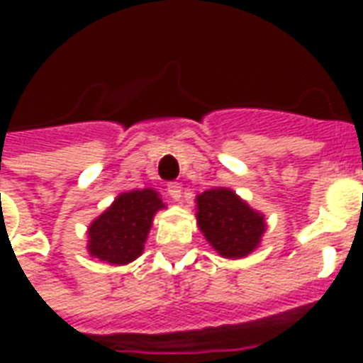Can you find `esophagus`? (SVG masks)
Here are the masks:
<instances>
[{
  "label": "esophagus",
  "instance_id": "obj_1",
  "mask_svg": "<svg viewBox=\"0 0 363 363\" xmlns=\"http://www.w3.org/2000/svg\"><path fill=\"white\" fill-rule=\"evenodd\" d=\"M167 194H169L171 199H175V201H179V199L182 198V188L179 182H169L167 184Z\"/></svg>",
  "mask_w": 363,
  "mask_h": 363
}]
</instances>
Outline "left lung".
<instances>
[{"label": "left lung", "mask_w": 363, "mask_h": 363, "mask_svg": "<svg viewBox=\"0 0 363 363\" xmlns=\"http://www.w3.org/2000/svg\"><path fill=\"white\" fill-rule=\"evenodd\" d=\"M198 224L224 258H242L252 252L265 230L264 216L228 188H211L199 194Z\"/></svg>", "instance_id": "8db88e82"}]
</instances>
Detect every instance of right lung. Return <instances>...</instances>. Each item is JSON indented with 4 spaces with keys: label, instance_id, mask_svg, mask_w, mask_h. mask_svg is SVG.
Returning a JSON list of instances; mask_svg holds the SVG:
<instances>
[{
    "label": "right lung",
    "instance_id": "1",
    "mask_svg": "<svg viewBox=\"0 0 363 363\" xmlns=\"http://www.w3.org/2000/svg\"><path fill=\"white\" fill-rule=\"evenodd\" d=\"M162 207V199L150 188L121 194L88 228L90 254L116 265L135 259L143 252L154 213Z\"/></svg>",
    "mask_w": 363,
    "mask_h": 363
}]
</instances>
